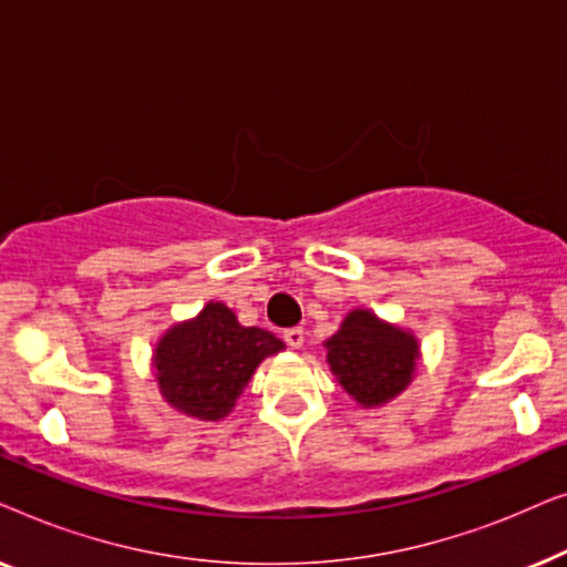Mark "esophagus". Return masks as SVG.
<instances>
[{
	"mask_svg": "<svg viewBox=\"0 0 567 567\" xmlns=\"http://www.w3.org/2000/svg\"><path fill=\"white\" fill-rule=\"evenodd\" d=\"M284 340H286V346L301 348V346H305V330H301V328H289V330L284 332Z\"/></svg>",
	"mask_w": 567,
	"mask_h": 567,
	"instance_id": "obj_1",
	"label": "esophagus"
}]
</instances>
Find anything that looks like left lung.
Wrapping results in <instances>:
<instances>
[{
    "label": "left lung",
    "mask_w": 567,
    "mask_h": 567,
    "mask_svg": "<svg viewBox=\"0 0 567 567\" xmlns=\"http://www.w3.org/2000/svg\"><path fill=\"white\" fill-rule=\"evenodd\" d=\"M330 371L363 408H379L413 382L421 346L413 332L353 309L328 343Z\"/></svg>",
    "instance_id": "obj_1"
}]
</instances>
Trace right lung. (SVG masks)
Here are the masks:
<instances>
[{
  "label": "right lung",
  "mask_w": 567,
  "mask_h": 567,
  "mask_svg": "<svg viewBox=\"0 0 567 567\" xmlns=\"http://www.w3.org/2000/svg\"><path fill=\"white\" fill-rule=\"evenodd\" d=\"M284 351L274 332L243 328L221 301L177 322L154 348V377L169 405L198 421H221L262 359Z\"/></svg>",
  "instance_id": "1"
}]
</instances>
